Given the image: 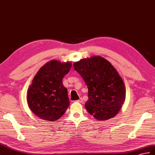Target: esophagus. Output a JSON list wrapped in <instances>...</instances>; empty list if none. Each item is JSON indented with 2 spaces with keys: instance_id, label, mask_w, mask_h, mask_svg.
Segmentation results:
<instances>
[{
  "instance_id": "esophagus-1",
  "label": "esophagus",
  "mask_w": 155,
  "mask_h": 155,
  "mask_svg": "<svg viewBox=\"0 0 155 155\" xmlns=\"http://www.w3.org/2000/svg\"><path fill=\"white\" fill-rule=\"evenodd\" d=\"M77 102H79V103H82V102H83V100H82V98H81L80 99L78 100Z\"/></svg>"
}]
</instances>
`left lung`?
Segmentation results:
<instances>
[{
    "label": "left lung",
    "mask_w": 155,
    "mask_h": 155,
    "mask_svg": "<svg viewBox=\"0 0 155 155\" xmlns=\"http://www.w3.org/2000/svg\"><path fill=\"white\" fill-rule=\"evenodd\" d=\"M73 65L88 87L85 107L88 113L100 121L116 116L125 99V85L116 69L100 56L81 59Z\"/></svg>",
    "instance_id": "obj_1"
}]
</instances>
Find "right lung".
Returning a JSON list of instances; mask_svg holds the SVG:
<instances>
[{
    "label": "right lung",
    "instance_id": "obj_1",
    "mask_svg": "<svg viewBox=\"0 0 155 155\" xmlns=\"http://www.w3.org/2000/svg\"><path fill=\"white\" fill-rule=\"evenodd\" d=\"M71 63L53 60L38 72L28 88L27 101L30 109L41 120H58L69 106L67 89L63 78L69 73Z\"/></svg>",
    "mask_w": 155,
    "mask_h": 155
}]
</instances>
